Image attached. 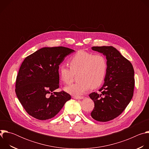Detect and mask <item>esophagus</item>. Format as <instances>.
<instances>
[{
	"instance_id": "obj_1",
	"label": "esophagus",
	"mask_w": 149,
	"mask_h": 149,
	"mask_svg": "<svg viewBox=\"0 0 149 149\" xmlns=\"http://www.w3.org/2000/svg\"><path fill=\"white\" fill-rule=\"evenodd\" d=\"M73 98L74 99H76V100H81V99H83L84 97H73Z\"/></svg>"
}]
</instances>
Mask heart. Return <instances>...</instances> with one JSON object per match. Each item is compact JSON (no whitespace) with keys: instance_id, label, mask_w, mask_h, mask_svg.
Here are the masks:
<instances>
[{"instance_id":"obj_1","label":"heart","mask_w":149,"mask_h":149,"mask_svg":"<svg viewBox=\"0 0 149 149\" xmlns=\"http://www.w3.org/2000/svg\"><path fill=\"white\" fill-rule=\"evenodd\" d=\"M70 69L65 65L59 67L61 80L66 84H70L74 74L78 75V82L65 87V91L74 96H79L87 91L90 87H100L105 78L107 69V61L100 54L93 55L83 50L78 51L69 60Z\"/></svg>"}]
</instances>
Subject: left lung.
<instances>
[{"mask_svg":"<svg viewBox=\"0 0 149 149\" xmlns=\"http://www.w3.org/2000/svg\"><path fill=\"white\" fill-rule=\"evenodd\" d=\"M91 48L106 56L107 69L104 83L99 90L101 93L89 95L94 102L91 116L97 121L106 122L120 115L132 99L134 71L132 63L113 47Z\"/></svg>","mask_w":149,"mask_h":149,"instance_id":"obj_1","label":"left lung"}]
</instances>
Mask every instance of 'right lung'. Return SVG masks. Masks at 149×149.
I'll use <instances>...</instances> for the list:
<instances>
[{"instance_id": "add662e5", "label": "right lung", "mask_w": 149, "mask_h": 149, "mask_svg": "<svg viewBox=\"0 0 149 149\" xmlns=\"http://www.w3.org/2000/svg\"><path fill=\"white\" fill-rule=\"evenodd\" d=\"M75 51L68 48L45 47L27 56L16 81L15 92L20 102L32 117L45 120L55 116L71 99L59 88V65Z\"/></svg>"}]
</instances>
